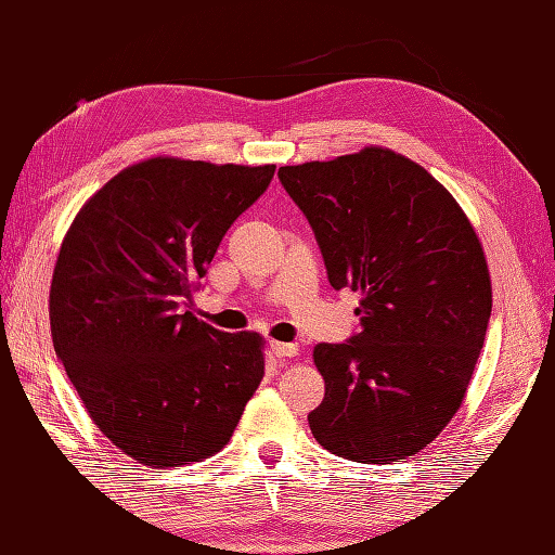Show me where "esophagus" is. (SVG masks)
<instances>
[{
	"label": "esophagus",
	"instance_id": "obj_1",
	"mask_svg": "<svg viewBox=\"0 0 555 555\" xmlns=\"http://www.w3.org/2000/svg\"><path fill=\"white\" fill-rule=\"evenodd\" d=\"M271 352H274L279 360L296 358L298 356V346L296 344H279V340H271Z\"/></svg>",
	"mask_w": 555,
	"mask_h": 555
}]
</instances>
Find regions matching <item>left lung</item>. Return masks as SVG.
Returning a JSON list of instances; mask_svg holds the SVG:
<instances>
[{"label": "left lung", "mask_w": 555, "mask_h": 555, "mask_svg": "<svg viewBox=\"0 0 555 555\" xmlns=\"http://www.w3.org/2000/svg\"><path fill=\"white\" fill-rule=\"evenodd\" d=\"M328 284L360 291V332L320 344L326 393L308 422L326 451L388 465L431 443L485 346L491 279L473 223L420 164L384 147L281 167Z\"/></svg>", "instance_id": "left-lung-1"}]
</instances>
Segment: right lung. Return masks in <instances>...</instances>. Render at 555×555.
I'll return each instance as SVG.
<instances>
[{
  "mask_svg": "<svg viewBox=\"0 0 555 555\" xmlns=\"http://www.w3.org/2000/svg\"><path fill=\"white\" fill-rule=\"evenodd\" d=\"M276 167L155 157L92 195L56 257V358L126 455L179 467L221 451L264 376L262 336L183 310Z\"/></svg>",
  "mask_w": 555,
  "mask_h": 555,
  "instance_id": "add662e5",
  "label": "right lung"
}]
</instances>
